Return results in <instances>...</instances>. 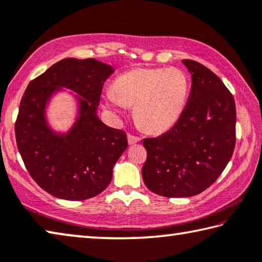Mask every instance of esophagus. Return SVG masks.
I'll list each match as a JSON object with an SVG mask.
<instances>
[{
  "mask_svg": "<svg viewBox=\"0 0 262 262\" xmlns=\"http://www.w3.org/2000/svg\"><path fill=\"white\" fill-rule=\"evenodd\" d=\"M127 139H128V143L129 144H134V143H138L139 141L141 140L139 136H135V135H133V134H128L127 135Z\"/></svg>",
  "mask_w": 262,
  "mask_h": 262,
  "instance_id": "obj_1",
  "label": "esophagus"
}]
</instances>
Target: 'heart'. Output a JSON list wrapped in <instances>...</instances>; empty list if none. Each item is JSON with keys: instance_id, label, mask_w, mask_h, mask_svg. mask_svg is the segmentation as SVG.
<instances>
[{"instance_id": "obj_1", "label": "heart", "mask_w": 262, "mask_h": 262, "mask_svg": "<svg viewBox=\"0 0 262 262\" xmlns=\"http://www.w3.org/2000/svg\"><path fill=\"white\" fill-rule=\"evenodd\" d=\"M190 81L177 68H138L115 79L102 95L106 108L119 112L134 106L136 121L148 132H163L175 124L185 108Z\"/></svg>"}]
</instances>
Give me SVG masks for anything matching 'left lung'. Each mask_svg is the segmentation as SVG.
<instances>
[{"label":"left lung","instance_id":"1","mask_svg":"<svg viewBox=\"0 0 262 262\" xmlns=\"http://www.w3.org/2000/svg\"><path fill=\"white\" fill-rule=\"evenodd\" d=\"M192 78L178 121L157 138L143 139L147 188L163 197H191L212 185L235 146V103L221 78L194 60L184 59Z\"/></svg>","mask_w":262,"mask_h":262}]
</instances>
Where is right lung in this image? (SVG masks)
Wrapping results in <instances>:
<instances>
[{
	"mask_svg": "<svg viewBox=\"0 0 262 262\" xmlns=\"http://www.w3.org/2000/svg\"><path fill=\"white\" fill-rule=\"evenodd\" d=\"M113 68L93 58H66L28 85L15 122L18 151L41 189L57 198L84 201L105 190L113 167L128 147L127 134L106 126L97 115L103 84ZM66 86L77 92L79 116L68 135H56L43 116L53 92Z\"/></svg>",
	"mask_w": 262,
	"mask_h": 262,
	"instance_id": "right-lung-1",
	"label": "right lung"
}]
</instances>
